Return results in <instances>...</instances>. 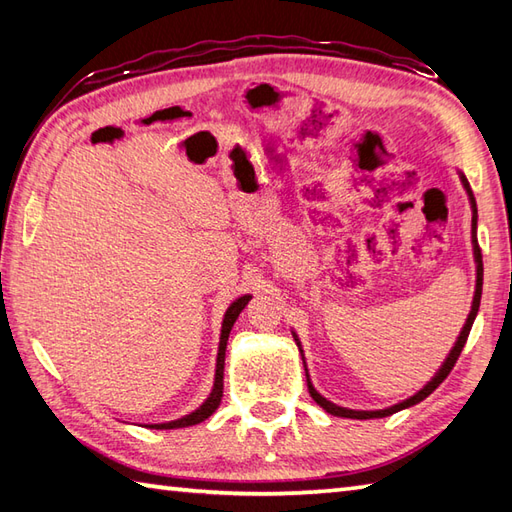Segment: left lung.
Masks as SVG:
<instances>
[{
    "label": "left lung",
    "instance_id": "left-lung-1",
    "mask_svg": "<svg viewBox=\"0 0 512 512\" xmlns=\"http://www.w3.org/2000/svg\"><path fill=\"white\" fill-rule=\"evenodd\" d=\"M458 173H460L462 187H464L466 195H469L471 211H473V217H471V242H473V259H475V292H473V303H471V312H469V317H466V321H464V325H462V330H460V334H458V341L453 343L451 352L447 354V358H444V363L440 365L438 372L433 374V378L429 380V383L424 385L422 389H418L416 394L409 396V398H405V400L396 402V405H391V407L365 411V409H350V407L334 405V402H330L328 398L321 396L317 389H314L312 380H310V374H308V367H306V356H303V350H301V341H299L297 332L292 330V336H295V343H297L299 352H301V358H303V367H306V378H308L310 396L314 398V402H317L319 407H323L325 411L332 413V416H339V418H352V420H372V418H387V416H391V413H396V411H402V409H407V407L418 405L420 400H424V398H427L429 394H433V391H436V389L440 387L442 380L451 374V369H453L455 361H458V356H460V352H462V347H464L466 339H469V332H471V328H473V321H475V317H477V310H480V299H482V277H484L482 250H480V246H477V204H475V198H473V191H471V184H469V180H466V176H464L462 171H458Z\"/></svg>",
    "mask_w": 512,
    "mask_h": 512
}]
</instances>
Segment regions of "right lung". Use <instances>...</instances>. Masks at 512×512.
<instances>
[{
	"instance_id": "add662e5",
	"label": "right lung",
	"mask_w": 512,
	"mask_h": 512,
	"mask_svg": "<svg viewBox=\"0 0 512 512\" xmlns=\"http://www.w3.org/2000/svg\"><path fill=\"white\" fill-rule=\"evenodd\" d=\"M253 299V295H242L237 297L231 306L226 308L224 312V319H222V332H220V345H217V361H215V380H213V389L209 398H206L202 405L187 413V416H182L178 420H171V422H158V424H147L149 429H182V427H193V424H198L202 420H206L211 416V413L220 407L222 402V391H224V356H226V343H228V334L233 330V323L237 321L239 312L246 308V303Z\"/></svg>"
}]
</instances>
